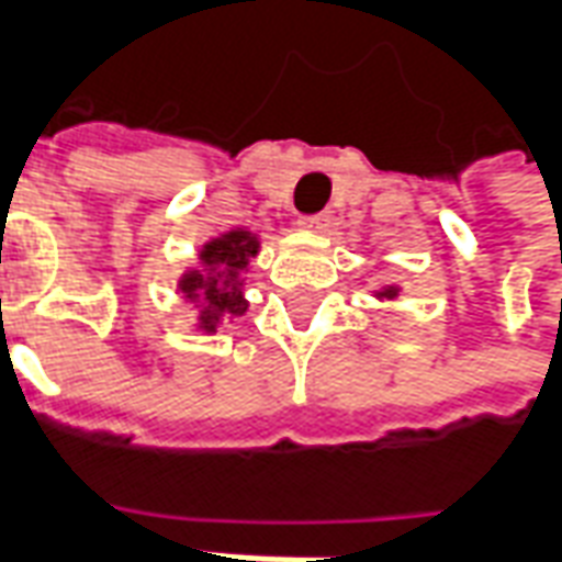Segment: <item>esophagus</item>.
Here are the masks:
<instances>
[{
  "instance_id": "esophagus-1",
  "label": "esophagus",
  "mask_w": 562,
  "mask_h": 562,
  "mask_svg": "<svg viewBox=\"0 0 562 562\" xmlns=\"http://www.w3.org/2000/svg\"><path fill=\"white\" fill-rule=\"evenodd\" d=\"M328 225V216L325 213H318V216H301L297 220V228H306V232H322Z\"/></svg>"
}]
</instances>
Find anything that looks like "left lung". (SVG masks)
Instances as JSON below:
<instances>
[{"instance_id": "obj_1", "label": "left lung", "mask_w": 562, "mask_h": 562, "mask_svg": "<svg viewBox=\"0 0 562 562\" xmlns=\"http://www.w3.org/2000/svg\"><path fill=\"white\" fill-rule=\"evenodd\" d=\"M382 294H385V297H394V294H397V289H385Z\"/></svg>"}]
</instances>
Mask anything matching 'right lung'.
Instances as JSON below:
<instances>
[{
	"label": "right lung",
	"mask_w": 562,
	"mask_h": 562,
	"mask_svg": "<svg viewBox=\"0 0 562 562\" xmlns=\"http://www.w3.org/2000/svg\"><path fill=\"white\" fill-rule=\"evenodd\" d=\"M258 252V240L249 232H228L201 249L204 270L186 273L180 289L186 297L207 301L201 313V328L213 330L225 316H244L246 301L240 294V273Z\"/></svg>",
	"instance_id": "add662e5"
}]
</instances>
